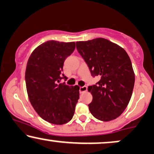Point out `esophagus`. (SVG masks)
<instances>
[{"mask_svg": "<svg viewBox=\"0 0 154 154\" xmlns=\"http://www.w3.org/2000/svg\"><path fill=\"white\" fill-rule=\"evenodd\" d=\"M87 91V87H86V86L79 87V92H80V93H84V92H86Z\"/></svg>", "mask_w": 154, "mask_h": 154, "instance_id": "1", "label": "esophagus"}]
</instances>
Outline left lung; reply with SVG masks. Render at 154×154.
Here are the masks:
<instances>
[{
  "label": "left lung",
  "instance_id": "8db88e82",
  "mask_svg": "<svg viewBox=\"0 0 154 154\" xmlns=\"http://www.w3.org/2000/svg\"><path fill=\"white\" fill-rule=\"evenodd\" d=\"M77 49L93 77L100 80L89 86L93 99L89 109L101 121L114 120L128 106L134 85V73L128 53L103 38L76 42Z\"/></svg>",
  "mask_w": 154,
  "mask_h": 154
}]
</instances>
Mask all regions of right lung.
<instances>
[{"label": "right lung", "instance_id": "1", "mask_svg": "<svg viewBox=\"0 0 154 154\" xmlns=\"http://www.w3.org/2000/svg\"><path fill=\"white\" fill-rule=\"evenodd\" d=\"M75 48V42L48 41L34 49L25 72L26 87L32 106L42 119L63 125L72 118L79 87L61 84L64 61Z\"/></svg>", "mask_w": 154, "mask_h": 154}]
</instances>
